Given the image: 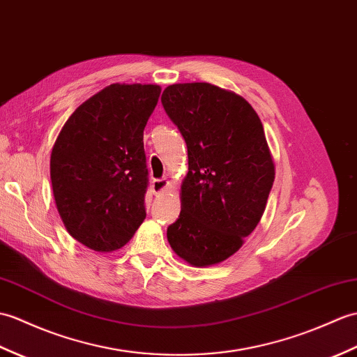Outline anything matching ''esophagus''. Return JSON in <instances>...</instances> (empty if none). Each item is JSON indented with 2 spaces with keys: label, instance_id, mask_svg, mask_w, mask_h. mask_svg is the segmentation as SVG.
<instances>
[{
  "label": "esophagus",
  "instance_id": "1",
  "mask_svg": "<svg viewBox=\"0 0 357 357\" xmlns=\"http://www.w3.org/2000/svg\"><path fill=\"white\" fill-rule=\"evenodd\" d=\"M169 181L167 179H153L152 184H151V188L153 195H161L162 192H165V190L169 188Z\"/></svg>",
  "mask_w": 357,
  "mask_h": 357
}]
</instances>
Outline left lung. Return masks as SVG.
Listing matches in <instances>:
<instances>
[{
	"label": "left lung",
	"mask_w": 357,
	"mask_h": 357,
	"mask_svg": "<svg viewBox=\"0 0 357 357\" xmlns=\"http://www.w3.org/2000/svg\"><path fill=\"white\" fill-rule=\"evenodd\" d=\"M161 102L184 137L188 173L167 240L196 268L236 254L263 216L275 165L263 124L242 96L205 82L175 84Z\"/></svg>",
	"instance_id": "obj_1"
}]
</instances>
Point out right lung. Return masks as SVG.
<instances>
[{
	"label": "right lung",
	"instance_id": "obj_1",
	"mask_svg": "<svg viewBox=\"0 0 357 357\" xmlns=\"http://www.w3.org/2000/svg\"><path fill=\"white\" fill-rule=\"evenodd\" d=\"M158 85L112 84L82 103L57 135L50 178L70 236L97 252L126 245L146 219L143 132Z\"/></svg>",
	"mask_w": 357,
	"mask_h": 357
}]
</instances>
